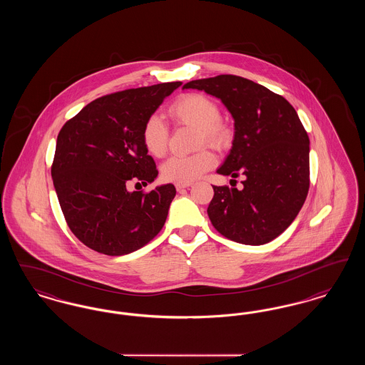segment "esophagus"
Wrapping results in <instances>:
<instances>
[{
    "label": "esophagus",
    "instance_id": "obj_1",
    "mask_svg": "<svg viewBox=\"0 0 365 365\" xmlns=\"http://www.w3.org/2000/svg\"><path fill=\"white\" fill-rule=\"evenodd\" d=\"M191 183H176L175 185V187H176V190L182 191L185 190V189H189L190 187Z\"/></svg>",
    "mask_w": 365,
    "mask_h": 365
}]
</instances>
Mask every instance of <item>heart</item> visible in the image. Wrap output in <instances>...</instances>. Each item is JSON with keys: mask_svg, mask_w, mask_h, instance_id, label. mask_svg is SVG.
Here are the masks:
<instances>
[{"mask_svg": "<svg viewBox=\"0 0 365 365\" xmlns=\"http://www.w3.org/2000/svg\"><path fill=\"white\" fill-rule=\"evenodd\" d=\"M168 116L176 124L198 128V143H208L212 148L225 149L231 140L230 128L220 122V109L210 98L202 94H186L176 100L168 109ZM142 143L149 155L163 157L168 148V127L158 115L146 119L140 133ZM216 160L208 149H202L191 156L170 157L161 167L164 179L190 183L205 174Z\"/></svg>", "mask_w": 365, "mask_h": 365, "instance_id": "obj_1", "label": "heart"}]
</instances>
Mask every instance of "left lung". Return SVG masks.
I'll return each instance as SVG.
<instances>
[{
	"instance_id": "8db88e82",
	"label": "left lung",
	"mask_w": 365,
	"mask_h": 365,
	"mask_svg": "<svg viewBox=\"0 0 365 365\" xmlns=\"http://www.w3.org/2000/svg\"><path fill=\"white\" fill-rule=\"evenodd\" d=\"M183 88L219 98L234 119L232 148L217 174L242 175L243 189L213 186L212 225L234 242H271L293 223L309 190V138L294 108L235 75L191 81Z\"/></svg>"
}]
</instances>
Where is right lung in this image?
Listing matches in <instances>:
<instances>
[{
  "mask_svg": "<svg viewBox=\"0 0 365 365\" xmlns=\"http://www.w3.org/2000/svg\"><path fill=\"white\" fill-rule=\"evenodd\" d=\"M182 82L128 88L87 104L57 135L52 178L73 235L87 247L123 256L150 242L164 226L174 185L128 191L130 180L152 183L158 175L140 133Z\"/></svg>",
  "mask_w": 365,
  "mask_h": 365,
  "instance_id": "add662e5",
  "label": "right lung"
}]
</instances>
